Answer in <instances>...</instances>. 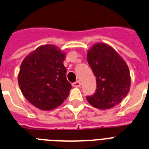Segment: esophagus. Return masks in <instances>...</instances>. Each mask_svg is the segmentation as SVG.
I'll list each match as a JSON object with an SVG mask.
<instances>
[{
  "instance_id": "obj_1",
  "label": "esophagus",
  "mask_w": 149,
  "mask_h": 149,
  "mask_svg": "<svg viewBox=\"0 0 149 149\" xmlns=\"http://www.w3.org/2000/svg\"><path fill=\"white\" fill-rule=\"evenodd\" d=\"M72 86H74V87H79V86H81L80 81H79V80L76 81L75 83H72Z\"/></svg>"
}]
</instances>
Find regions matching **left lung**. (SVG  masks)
Listing matches in <instances>:
<instances>
[{
	"label": "left lung",
	"mask_w": 149,
	"mask_h": 149,
	"mask_svg": "<svg viewBox=\"0 0 149 149\" xmlns=\"http://www.w3.org/2000/svg\"><path fill=\"white\" fill-rule=\"evenodd\" d=\"M87 61L97 85L95 93L86 97L88 102L103 110L120 103L131 86L129 66L123 58L109 44L97 43L87 52Z\"/></svg>",
	"instance_id": "obj_1"
}]
</instances>
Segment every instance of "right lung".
<instances>
[{
  "mask_svg": "<svg viewBox=\"0 0 149 149\" xmlns=\"http://www.w3.org/2000/svg\"><path fill=\"white\" fill-rule=\"evenodd\" d=\"M65 57L66 54L58 47L45 44L21 63L18 84L24 97L37 109H54L69 95L72 86L66 79Z\"/></svg>",
  "mask_w": 149,
  "mask_h": 149,
  "instance_id": "right-lung-1",
  "label": "right lung"
}]
</instances>
